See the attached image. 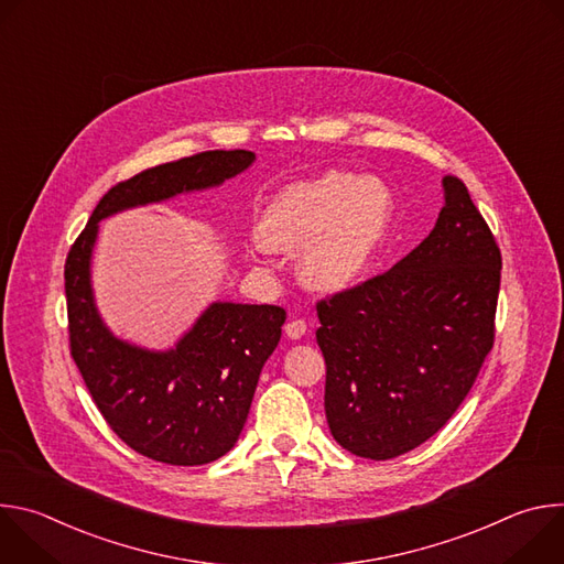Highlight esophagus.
Listing matches in <instances>:
<instances>
[{"mask_svg": "<svg viewBox=\"0 0 564 564\" xmlns=\"http://www.w3.org/2000/svg\"><path fill=\"white\" fill-rule=\"evenodd\" d=\"M305 330H307L305 318H290L288 324H285V335L290 339H301L305 335Z\"/></svg>", "mask_w": 564, "mask_h": 564, "instance_id": "esophagus-1", "label": "esophagus"}]
</instances>
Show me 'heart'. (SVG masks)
Wrapping results in <instances>:
<instances>
[{
    "label": "heart",
    "instance_id": "b5f03b06",
    "mask_svg": "<svg viewBox=\"0 0 564 564\" xmlns=\"http://www.w3.org/2000/svg\"><path fill=\"white\" fill-rule=\"evenodd\" d=\"M392 212L394 200L386 183L330 172L285 187L265 209L259 238L268 250H305V285L337 292L357 285L370 272Z\"/></svg>",
    "mask_w": 564,
    "mask_h": 564
}]
</instances>
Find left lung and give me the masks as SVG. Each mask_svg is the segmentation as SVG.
<instances>
[{
	"mask_svg": "<svg viewBox=\"0 0 564 564\" xmlns=\"http://www.w3.org/2000/svg\"><path fill=\"white\" fill-rule=\"evenodd\" d=\"M502 254L457 176L433 231L390 270L316 303L326 417L352 455L392 459L459 409L496 341Z\"/></svg>",
	"mask_w": 564,
	"mask_h": 564,
	"instance_id": "left-lung-1",
	"label": "left lung"
}]
</instances>
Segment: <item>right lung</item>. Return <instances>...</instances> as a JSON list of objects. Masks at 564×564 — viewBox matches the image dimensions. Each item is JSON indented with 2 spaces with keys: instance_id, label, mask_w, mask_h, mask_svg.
Instances as JSON below:
<instances>
[{
  "instance_id": "1",
  "label": "right lung",
  "mask_w": 564,
  "mask_h": 564,
  "mask_svg": "<svg viewBox=\"0 0 564 564\" xmlns=\"http://www.w3.org/2000/svg\"><path fill=\"white\" fill-rule=\"evenodd\" d=\"M252 160L246 149L200 151L116 183L64 263L70 357L111 431L155 462L207 464L236 444L261 368L279 346L285 310L214 303L170 352L124 344L107 330L94 305L89 263L98 223L127 207L220 185Z\"/></svg>"
}]
</instances>
